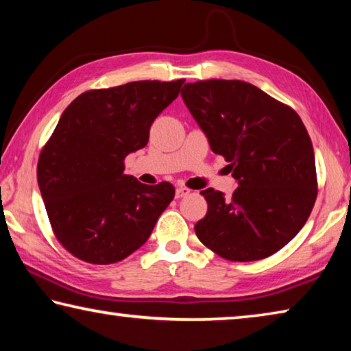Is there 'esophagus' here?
Returning a JSON list of instances; mask_svg holds the SVG:
<instances>
[{"mask_svg":"<svg viewBox=\"0 0 351 351\" xmlns=\"http://www.w3.org/2000/svg\"><path fill=\"white\" fill-rule=\"evenodd\" d=\"M190 193V189L187 187H176V198H182V197H187V195Z\"/></svg>","mask_w":351,"mask_h":351,"instance_id":"34e87169","label":"esophagus"}]
</instances>
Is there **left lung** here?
I'll list each match as a JSON object with an SVG mask.
<instances>
[{"instance_id": "obj_1", "label": "left lung", "mask_w": 351, "mask_h": 351, "mask_svg": "<svg viewBox=\"0 0 351 351\" xmlns=\"http://www.w3.org/2000/svg\"><path fill=\"white\" fill-rule=\"evenodd\" d=\"M184 104L239 182L232 198L206 189L195 224L204 246L230 261L269 257L304 228L317 197L314 150L299 114L241 80L186 83Z\"/></svg>"}]
</instances>
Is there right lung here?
<instances>
[{
    "label": "right lung",
    "mask_w": 351,
    "mask_h": 351,
    "mask_svg": "<svg viewBox=\"0 0 351 351\" xmlns=\"http://www.w3.org/2000/svg\"><path fill=\"white\" fill-rule=\"evenodd\" d=\"M184 79L141 80L91 90L68 105L40 153L37 180L52 230L74 257L121 261L148 240L175 197L170 182L123 175L130 153L144 148L154 119Z\"/></svg>",
    "instance_id": "obj_1"
}]
</instances>
